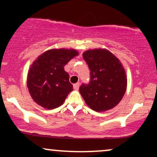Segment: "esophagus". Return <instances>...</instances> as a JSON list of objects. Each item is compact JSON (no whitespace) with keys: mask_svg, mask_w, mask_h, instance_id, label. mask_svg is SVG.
Listing matches in <instances>:
<instances>
[{"mask_svg":"<svg viewBox=\"0 0 157 157\" xmlns=\"http://www.w3.org/2000/svg\"><path fill=\"white\" fill-rule=\"evenodd\" d=\"M79 86H80V82H77V83L74 84V85H73L74 89H75V90H78V89H79Z\"/></svg>","mask_w":157,"mask_h":157,"instance_id":"34e87169","label":"esophagus"}]
</instances>
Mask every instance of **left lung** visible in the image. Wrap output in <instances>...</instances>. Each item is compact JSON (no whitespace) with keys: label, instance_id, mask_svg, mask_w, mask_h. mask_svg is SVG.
Wrapping results in <instances>:
<instances>
[{"label":"left lung","instance_id":"obj_1","mask_svg":"<svg viewBox=\"0 0 157 157\" xmlns=\"http://www.w3.org/2000/svg\"><path fill=\"white\" fill-rule=\"evenodd\" d=\"M82 57L91 75L89 83L80 87L86 105L97 112L114 108L122 100L127 88V76L120 60L105 48L87 50L82 53Z\"/></svg>","mask_w":157,"mask_h":157}]
</instances>
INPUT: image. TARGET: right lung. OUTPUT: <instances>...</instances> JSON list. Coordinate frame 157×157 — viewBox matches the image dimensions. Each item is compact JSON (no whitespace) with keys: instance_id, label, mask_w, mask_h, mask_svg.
Masks as SVG:
<instances>
[{"instance_id":"add662e5","label":"right lung","mask_w":157,"mask_h":157,"mask_svg":"<svg viewBox=\"0 0 157 157\" xmlns=\"http://www.w3.org/2000/svg\"><path fill=\"white\" fill-rule=\"evenodd\" d=\"M78 55L73 48H52L37 57L27 75L29 92L36 103L46 109L63 105L73 90L64 66Z\"/></svg>"}]
</instances>
